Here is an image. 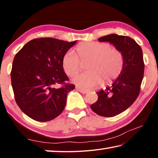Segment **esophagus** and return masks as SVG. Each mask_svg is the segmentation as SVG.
<instances>
[{
  "label": "esophagus",
  "instance_id": "1",
  "mask_svg": "<svg viewBox=\"0 0 158 158\" xmlns=\"http://www.w3.org/2000/svg\"><path fill=\"white\" fill-rule=\"evenodd\" d=\"M76 89H77V90H79V91L80 93H83V94H85V93H87L88 92H89V90H85V89H80V88H79V87H76Z\"/></svg>",
  "mask_w": 158,
  "mask_h": 158
}]
</instances>
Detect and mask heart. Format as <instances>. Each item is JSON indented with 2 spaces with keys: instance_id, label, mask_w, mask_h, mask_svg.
<instances>
[{
  "instance_id": "obj_1",
  "label": "heart",
  "mask_w": 158,
  "mask_h": 158,
  "mask_svg": "<svg viewBox=\"0 0 158 158\" xmlns=\"http://www.w3.org/2000/svg\"><path fill=\"white\" fill-rule=\"evenodd\" d=\"M77 54L69 50L62 58V67L66 74L72 76L87 62L86 72L74 75L72 81L82 89H92L100 84H111L121 75L124 68V56L121 51L113 49L110 44L89 42L76 48Z\"/></svg>"
}]
</instances>
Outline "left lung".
<instances>
[{
    "instance_id": "8db88e82",
    "label": "left lung",
    "mask_w": 158,
    "mask_h": 158,
    "mask_svg": "<svg viewBox=\"0 0 158 158\" xmlns=\"http://www.w3.org/2000/svg\"><path fill=\"white\" fill-rule=\"evenodd\" d=\"M98 40L113 44L123 53L125 60L121 75L110 87L97 92L98 100L90 105L99 116L112 117L129 108L139 94L144 73L143 52L135 40L127 36L110 34Z\"/></svg>"
}]
</instances>
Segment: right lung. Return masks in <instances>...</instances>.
<instances>
[{
    "mask_svg": "<svg viewBox=\"0 0 158 158\" xmlns=\"http://www.w3.org/2000/svg\"><path fill=\"white\" fill-rule=\"evenodd\" d=\"M77 41L52 37L32 40L15 55L11 82L16 102L35 121H49L62 113L68 93L75 85L66 84L68 76L62 67L65 53ZM63 84L56 89L54 85Z\"/></svg>",
    "mask_w": 158,
    "mask_h": 158,
    "instance_id": "right-lung-1",
    "label": "right lung"
}]
</instances>
